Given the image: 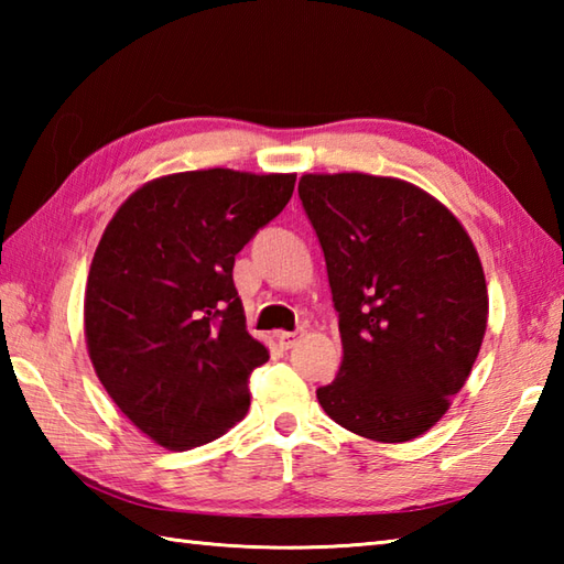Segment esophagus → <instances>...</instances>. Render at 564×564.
Returning <instances> with one entry per match:
<instances>
[{
  "mask_svg": "<svg viewBox=\"0 0 564 564\" xmlns=\"http://www.w3.org/2000/svg\"><path fill=\"white\" fill-rule=\"evenodd\" d=\"M275 341H279L283 351H289V349H293L295 341H297V332H279V334H275Z\"/></svg>",
  "mask_w": 564,
  "mask_h": 564,
  "instance_id": "34e87169",
  "label": "esophagus"
}]
</instances>
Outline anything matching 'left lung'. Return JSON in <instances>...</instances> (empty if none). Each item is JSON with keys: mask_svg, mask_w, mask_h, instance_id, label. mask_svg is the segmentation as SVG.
Instances as JSON below:
<instances>
[{"mask_svg": "<svg viewBox=\"0 0 564 564\" xmlns=\"http://www.w3.org/2000/svg\"><path fill=\"white\" fill-rule=\"evenodd\" d=\"M297 194L325 251L344 351L317 390L322 410L370 441L422 436L485 339L487 283L470 235L402 178L303 174Z\"/></svg>", "mask_w": 564, "mask_h": 564, "instance_id": "8db88e82", "label": "left lung"}]
</instances>
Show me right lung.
Masks as SVG:
<instances>
[{"instance_id": "add662e5", "label": "right lung", "mask_w": 564, "mask_h": 564, "mask_svg": "<svg viewBox=\"0 0 564 564\" xmlns=\"http://www.w3.org/2000/svg\"><path fill=\"white\" fill-rule=\"evenodd\" d=\"M293 188L295 174H166L106 225L84 337L109 398L160 446L196 448L245 419L249 376L269 349L247 332L232 267Z\"/></svg>"}]
</instances>
